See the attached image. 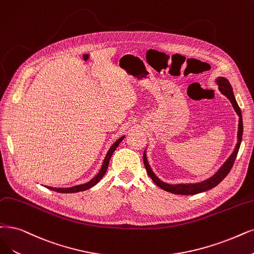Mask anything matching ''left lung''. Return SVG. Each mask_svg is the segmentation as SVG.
<instances>
[{"label": "left lung", "mask_w": 254, "mask_h": 254, "mask_svg": "<svg viewBox=\"0 0 254 254\" xmlns=\"http://www.w3.org/2000/svg\"><path fill=\"white\" fill-rule=\"evenodd\" d=\"M217 82L219 84V90L221 91L222 94H224L225 96H226L230 102L232 103V107L234 109V111L237 112V114L239 115L240 119H239V130H238V143L236 145V148H234L233 153L231 154V156L228 158V160L225 162L220 170L215 173L211 178L209 179L202 181L200 183H194V184H167L163 181H161L159 178L154 174V172L152 171L151 166H149L148 162H147V159H146V154L144 152L143 154V162H144V166H145V170L147 175L152 178V180L154 181L155 184H157L160 189H162L163 190H166L168 192H172L175 194H195V193H200L203 191H206L208 190L213 189V187L217 186L220 182H222L224 180V178L226 177L229 172L231 171L232 165L234 163V160H236L237 155L239 153V149H240V145L242 142V136H243V119H242V112L241 109L238 105V102L234 98L233 95V91L232 88L230 86L229 81L224 78V77H219L217 79Z\"/></svg>", "instance_id": "obj_1"}]
</instances>
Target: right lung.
<instances>
[{
	"label": "right lung",
	"mask_w": 254,
	"mask_h": 254,
	"mask_svg": "<svg viewBox=\"0 0 254 254\" xmlns=\"http://www.w3.org/2000/svg\"><path fill=\"white\" fill-rule=\"evenodd\" d=\"M125 136H122L121 138H119L117 141L113 144L111 146V148L109 149V152L105 158V160H103V163H102V166L100 168L99 173L93 178V179L91 181H89L88 183H84V184H80V185H76V186H72V187H63V189H56V187H50V186H46L47 189H49L51 190H54V191H58V192H61V193H70V192H78V191H83V190H87L89 189H91V187H93L94 185H96L100 180L101 178L105 176L107 170H108V166H109V162H110V159L113 155V153H114L115 149L117 148V146L119 145V143L124 140Z\"/></svg>",
	"instance_id": "right-lung-1"
}]
</instances>
